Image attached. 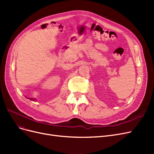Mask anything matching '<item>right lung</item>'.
I'll list each match as a JSON object with an SVG mask.
<instances>
[{"label":"right lung","mask_w":154,"mask_h":154,"mask_svg":"<svg viewBox=\"0 0 154 154\" xmlns=\"http://www.w3.org/2000/svg\"><path fill=\"white\" fill-rule=\"evenodd\" d=\"M29 100H32V98H31V97H29Z\"/></svg>","instance_id":"1"}]
</instances>
